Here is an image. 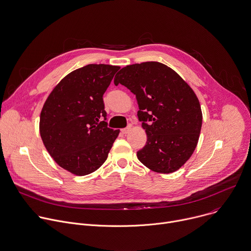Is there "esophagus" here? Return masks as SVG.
<instances>
[{
	"mask_svg": "<svg viewBox=\"0 0 251 251\" xmlns=\"http://www.w3.org/2000/svg\"><path fill=\"white\" fill-rule=\"evenodd\" d=\"M131 130V126H128V127H126V128H124V129H122L121 130V132L123 133V134H127V133H129V131Z\"/></svg>",
	"mask_w": 251,
	"mask_h": 251,
	"instance_id": "obj_1",
	"label": "esophagus"
}]
</instances>
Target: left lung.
Segmentation results:
<instances>
[{"mask_svg": "<svg viewBox=\"0 0 251 251\" xmlns=\"http://www.w3.org/2000/svg\"><path fill=\"white\" fill-rule=\"evenodd\" d=\"M136 96L138 117L147 133L139 160L152 172L172 174L190 158L197 146L202 111L188 83L172 68L144 62L122 68L114 77Z\"/></svg>", "mask_w": 251, "mask_h": 251, "instance_id": "1", "label": "left lung"}]
</instances>
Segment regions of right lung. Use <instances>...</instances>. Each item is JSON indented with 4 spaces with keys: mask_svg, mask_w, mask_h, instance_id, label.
<instances>
[{
    "mask_svg": "<svg viewBox=\"0 0 251 251\" xmlns=\"http://www.w3.org/2000/svg\"><path fill=\"white\" fill-rule=\"evenodd\" d=\"M119 69L90 64L71 72L42 107V142L57 164L73 175L82 176L99 170L119 135V130L107 127L102 99Z\"/></svg>",
    "mask_w": 251,
    "mask_h": 251,
    "instance_id": "right-lung-1",
    "label": "right lung"
}]
</instances>
